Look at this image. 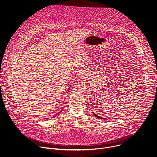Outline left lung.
<instances>
[{"instance_id": "left-lung-1", "label": "left lung", "mask_w": 157, "mask_h": 157, "mask_svg": "<svg viewBox=\"0 0 157 157\" xmlns=\"http://www.w3.org/2000/svg\"><path fill=\"white\" fill-rule=\"evenodd\" d=\"M92 113H94V116H95V117H96L97 118H98V119H101V120H102V119H103V118H102V117H100V116H98V115H97V114H95V113H94V112H92Z\"/></svg>"}]
</instances>
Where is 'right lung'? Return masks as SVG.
Returning <instances> with one entry per match:
<instances>
[{
  "label": "right lung",
  "mask_w": 157,
  "mask_h": 157,
  "mask_svg": "<svg viewBox=\"0 0 157 157\" xmlns=\"http://www.w3.org/2000/svg\"><path fill=\"white\" fill-rule=\"evenodd\" d=\"M70 88H71V86H70ZM70 88H69V89H68V90H69V89H70ZM68 90H67V91H68Z\"/></svg>",
  "instance_id": "add662e5"
}]
</instances>
